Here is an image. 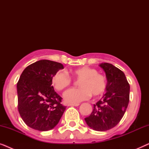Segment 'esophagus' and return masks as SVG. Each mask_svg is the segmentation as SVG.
Here are the masks:
<instances>
[{"label":"esophagus","instance_id":"obj_1","mask_svg":"<svg viewBox=\"0 0 149 149\" xmlns=\"http://www.w3.org/2000/svg\"><path fill=\"white\" fill-rule=\"evenodd\" d=\"M79 105V104H68V107H72V106H74V107H78Z\"/></svg>","mask_w":149,"mask_h":149}]
</instances>
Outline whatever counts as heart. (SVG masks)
<instances>
[{"label":"heart","mask_w":149,"mask_h":149,"mask_svg":"<svg viewBox=\"0 0 149 149\" xmlns=\"http://www.w3.org/2000/svg\"><path fill=\"white\" fill-rule=\"evenodd\" d=\"M72 77L79 82V89H71L64 93V100L69 103H79L91 96H100L105 92L107 87V77L99 74L96 69L82 67L71 71ZM55 88L62 91L69 87L72 79L64 71H58L52 78Z\"/></svg>","instance_id":"heart-1"}]
</instances>
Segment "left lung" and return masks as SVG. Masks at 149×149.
<instances>
[{"label": "left lung", "mask_w": 149, "mask_h": 149, "mask_svg": "<svg viewBox=\"0 0 149 149\" xmlns=\"http://www.w3.org/2000/svg\"><path fill=\"white\" fill-rule=\"evenodd\" d=\"M100 66L107 77L106 93L93 104L92 113L85 121L93 130L104 132L115 127L123 117L129 104L130 87L120 69L109 63H102Z\"/></svg>", "instance_id": "left-lung-1"}]
</instances>
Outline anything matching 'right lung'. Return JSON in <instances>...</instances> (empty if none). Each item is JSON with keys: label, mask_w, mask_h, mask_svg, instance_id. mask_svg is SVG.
<instances>
[{"label": "right lung", "mask_w": 149, "mask_h": 149, "mask_svg": "<svg viewBox=\"0 0 149 149\" xmlns=\"http://www.w3.org/2000/svg\"><path fill=\"white\" fill-rule=\"evenodd\" d=\"M64 68L61 63L41 60L24 69L17 84L18 111L26 125L38 131L56 127L66 107L52 86V78Z\"/></svg>", "instance_id": "add662e5"}]
</instances>
